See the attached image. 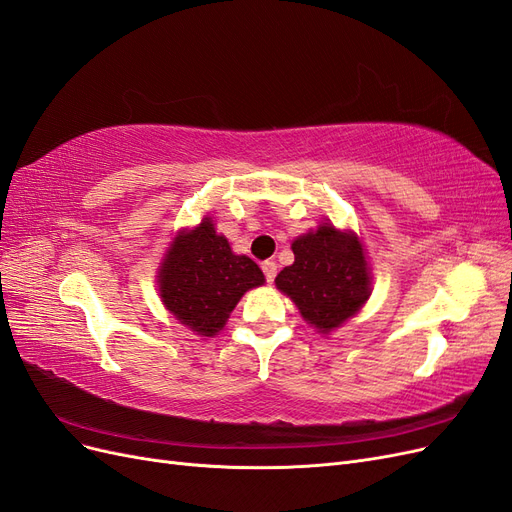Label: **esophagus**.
Here are the masks:
<instances>
[{"label":"esophagus","mask_w":512,"mask_h":512,"mask_svg":"<svg viewBox=\"0 0 512 512\" xmlns=\"http://www.w3.org/2000/svg\"><path fill=\"white\" fill-rule=\"evenodd\" d=\"M262 273H265V280L271 284L275 280V275H277V265H275V262L273 260L262 262Z\"/></svg>","instance_id":"esophagus-1"}]
</instances>
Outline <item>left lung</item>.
<instances>
[{
    "mask_svg": "<svg viewBox=\"0 0 512 512\" xmlns=\"http://www.w3.org/2000/svg\"><path fill=\"white\" fill-rule=\"evenodd\" d=\"M294 262L275 284L297 303L301 316L322 333L339 327L369 297L363 247L350 232L322 224L292 243Z\"/></svg>",
    "mask_w": 512,
    "mask_h": 512,
    "instance_id": "8db88e82",
    "label": "left lung"
}]
</instances>
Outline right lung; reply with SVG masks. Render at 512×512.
Segmentation results:
<instances>
[{
    "instance_id": "add662e5",
    "label": "right lung",
    "mask_w": 512,
    "mask_h": 512,
    "mask_svg": "<svg viewBox=\"0 0 512 512\" xmlns=\"http://www.w3.org/2000/svg\"><path fill=\"white\" fill-rule=\"evenodd\" d=\"M265 282L252 258L232 254L209 218L170 245L160 269V294L173 316L198 335L218 333L243 294Z\"/></svg>"
}]
</instances>
